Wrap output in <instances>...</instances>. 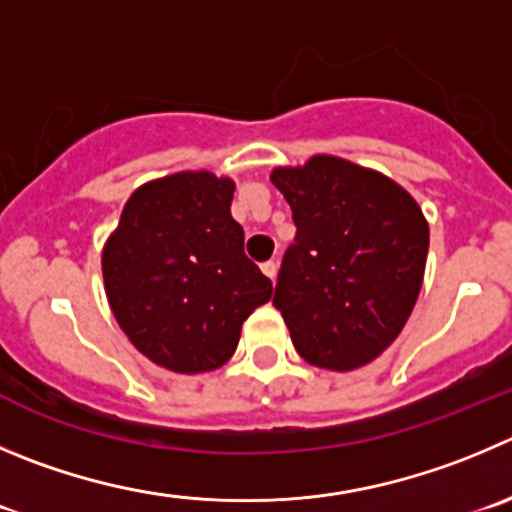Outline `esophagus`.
I'll list each match as a JSON object with an SVG mask.
<instances>
[{"label":"esophagus","instance_id":"1","mask_svg":"<svg viewBox=\"0 0 512 512\" xmlns=\"http://www.w3.org/2000/svg\"><path fill=\"white\" fill-rule=\"evenodd\" d=\"M261 271H264V274L269 276L271 281H274V276H276V261H264V264H261Z\"/></svg>","mask_w":512,"mask_h":512}]
</instances>
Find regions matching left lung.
<instances>
[{"instance_id": "8db88e82", "label": "left lung", "mask_w": 512, "mask_h": 512, "mask_svg": "<svg viewBox=\"0 0 512 512\" xmlns=\"http://www.w3.org/2000/svg\"><path fill=\"white\" fill-rule=\"evenodd\" d=\"M296 238L274 306L309 364L352 372L377 359L410 319L425 276L430 228L415 198L377 170L337 155L276 168Z\"/></svg>"}]
</instances>
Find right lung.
I'll list each match as a JSON object with an SVG mask.
<instances>
[{
	"label": "right lung",
	"instance_id": "1",
	"mask_svg": "<svg viewBox=\"0 0 512 512\" xmlns=\"http://www.w3.org/2000/svg\"><path fill=\"white\" fill-rule=\"evenodd\" d=\"M233 180L183 170L140 186L102 248L120 329L158 367L211 372L233 357L243 321L274 286L243 253Z\"/></svg>",
	"mask_w": 512,
	"mask_h": 512
}]
</instances>
